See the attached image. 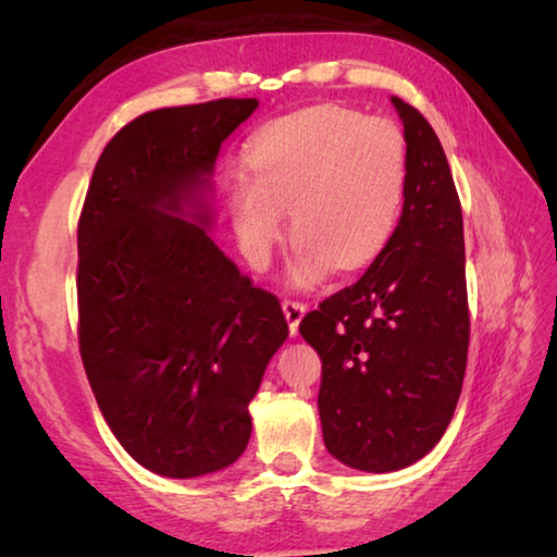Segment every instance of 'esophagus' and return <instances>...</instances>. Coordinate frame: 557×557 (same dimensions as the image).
<instances>
[{
  "instance_id": "obj_1",
  "label": "esophagus",
  "mask_w": 557,
  "mask_h": 557,
  "mask_svg": "<svg viewBox=\"0 0 557 557\" xmlns=\"http://www.w3.org/2000/svg\"><path fill=\"white\" fill-rule=\"evenodd\" d=\"M282 312H285V319H287V324H289V334L295 336L297 329H299L301 317L307 314V305H305V301H297V299H285V301H282Z\"/></svg>"
}]
</instances>
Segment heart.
I'll return each mask as SVG.
<instances>
[{"mask_svg": "<svg viewBox=\"0 0 557 557\" xmlns=\"http://www.w3.org/2000/svg\"><path fill=\"white\" fill-rule=\"evenodd\" d=\"M248 174L231 182L240 250L265 265L292 209L295 277L322 280L334 265L358 270L398 231L408 188V145L388 120L317 106L272 120L245 152Z\"/></svg>", "mask_w": 557, "mask_h": 557, "instance_id": "obj_1", "label": "heart"}]
</instances>
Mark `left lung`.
<instances>
[{
	"label": "left lung",
	"instance_id": "8db88e82",
	"mask_svg": "<svg viewBox=\"0 0 557 557\" xmlns=\"http://www.w3.org/2000/svg\"><path fill=\"white\" fill-rule=\"evenodd\" d=\"M391 102L408 145L398 231L356 285L299 324L322 358L329 455L373 474L414 465L442 440L469 348L465 228L445 149L418 110Z\"/></svg>",
	"mask_w": 557,
	"mask_h": 557
}]
</instances>
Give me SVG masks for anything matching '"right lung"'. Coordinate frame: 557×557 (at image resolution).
<instances>
[{
	"mask_svg": "<svg viewBox=\"0 0 557 557\" xmlns=\"http://www.w3.org/2000/svg\"><path fill=\"white\" fill-rule=\"evenodd\" d=\"M256 98L152 110L96 164L78 223V342L127 455L169 479L231 467L289 334L280 301L213 243V169Z\"/></svg>",
	"mask_w": 557,
	"mask_h": 557,
	"instance_id": "add662e5",
	"label": "right lung"
}]
</instances>
